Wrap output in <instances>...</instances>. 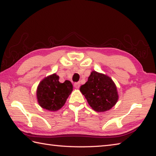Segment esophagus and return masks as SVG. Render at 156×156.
I'll return each mask as SVG.
<instances>
[{"mask_svg":"<svg viewBox=\"0 0 156 156\" xmlns=\"http://www.w3.org/2000/svg\"><path fill=\"white\" fill-rule=\"evenodd\" d=\"M80 83H74V87L76 89H79L80 88Z\"/></svg>","mask_w":156,"mask_h":156,"instance_id":"obj_1","label":"esophagus"}]
</instances>
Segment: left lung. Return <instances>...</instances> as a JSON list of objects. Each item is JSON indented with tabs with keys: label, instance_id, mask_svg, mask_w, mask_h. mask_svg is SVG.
Returning <instances> with one entry per match:
<instances>
[{
	"label": "left lung",
	"instance_id": "1",
	"mask_svg": "<svg viewBox=\"0 0 156 156\" xmlns=\"http://www.w3.org/2000/svg\"><path fill=\"white\" fill-rule=\"evenodd\" d=\"M80 91L88 104L97 112H105L114 106L118 100L115 84L109 76L92 71L87 83Z\"/></svg>",
	"mask_w": 156,
	"mask_h": 156
}]
</instances>
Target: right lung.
<instances>
[{"instance_id": "add662e5", "label": "right lung", "mask_w": 156, "mask_h": 156, "mask_svg": "<svg viewBox=\"0 0 156 156\" xmlns=\"http://www.w3.org/2000/svg\"><path fill=\"white\" fill-rule=\"evenodd\" d=\"M72 91V83L69 80L60 83L59 76L55 73L40 82L36 90L37 100L42 108L56 112L64 106Z\"/></svg>"}]
</instances>
